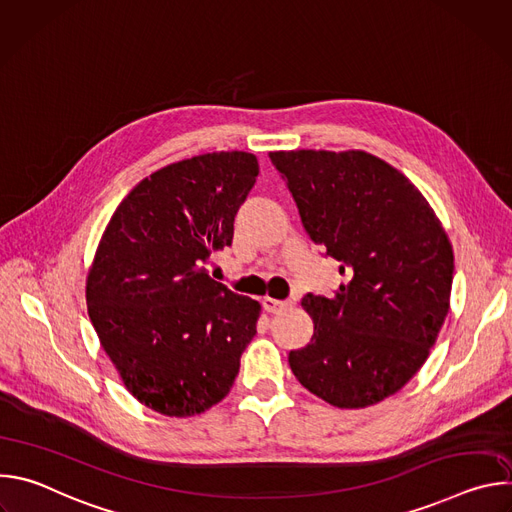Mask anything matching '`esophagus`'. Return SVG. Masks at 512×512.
I'll return each mask as SVG.
<instances>
[{
  "label": "esophagus",
  "instance_id": "obj_1",
  "mask_svg": "<svg viewBox=\"0 0 512 512\" xmlns=\"http://www.w3.org/2000/svg\"><path fill=\"white\" fill-rule=\"evenodd\" d=\"M263 308L269 312V314H279V312H283V310H287L291 304L289 302H285V300H273V298H269V296H265L263 298Z\"/></svg>",
  "mask_w": 512,
  "mask_h": 512
}]
</instances>
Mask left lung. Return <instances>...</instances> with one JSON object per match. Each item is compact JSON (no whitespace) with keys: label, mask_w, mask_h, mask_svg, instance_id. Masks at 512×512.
<instances>
[{"label":"left lung","mask_w":512,"mask_h":512,"mask_svg":"<svg viewBox=\"0 0 512 512\" xmlns=\"http://www.w3.org/2000/svg\"><path fill=\"white\" fill-rule=\"evenodd\" d=\"M308 237L348 283L306 294L314 336L289 367L314 395L360 409L395 395L425 362L450 310L454 253L421 192L364 152H271Z\"/></svg>","instance_id":"obj_1"}]
</instances>
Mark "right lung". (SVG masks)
Here are the masks:
<instances>
[{
    "label": "right lung",
    "mask_w": 512,
    "mask_h": 512,
    "mask_svg": "<svg viewBox=\"0 0 512 512\" xmlns=\"http://www.w3.org/2000/svg\"><path fill=\"white\" fill-rule=\"evenodd\" d=\"M259 174L247 152H214L141 180L117 206L87 279L103 350L127 391L162 415L188 417L227 397L257 334L259 302L208 275L233 243Z\"/></svg>",
    "instance_id": "add662e5"
}]
</instances>
